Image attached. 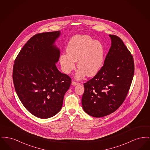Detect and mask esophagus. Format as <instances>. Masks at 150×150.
Wrapping results in <instances>:
<instances>
[{
    "label": "esophagus",
    "mask_w": 150,
    "mask_h": 150,
    "mask_svg": "<svg viewBox=\"0 0 150 150\" xmlns=\"http://www.w3.org/2000/svg\"><path fill=\"white\" fill-rule=\"evenodd\" d=\"M79 84V83H78V82H75V81H72L71 84L72 86H77V85H78Z\"/></svg>",
    "instance_id": "obj_1"
}]
</instances>
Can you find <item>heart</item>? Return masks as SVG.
<instances>
[{
	"mask_svg": "<svg viewBox=\"0 0 150 150\" xmlns=\"http://www.w3.org/2000/svg\"><path fill=\"white\" fill-rule=\"evenodd\" d=\"M67 53H62L59 62L62 71L69 74L75 68L76 62L78 70L76 78L80 79L86 75L94 76L102 66L105 58L103 44L93 40L89 36L77 35L70 40L66 47Z\"/></svg>",
	"mask_w": 150,
	"mask_h": 150,
	"instance_id": "heart-1",
	"label": "heart"
}]
</instances>
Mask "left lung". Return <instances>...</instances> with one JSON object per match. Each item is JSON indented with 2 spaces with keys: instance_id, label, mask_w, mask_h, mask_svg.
<instances>
[{
  "instance_id": "left-lung-1",
  "label": "left lung",
  "mask_w": 150,
  "mask_h": 150,
  "mask_svg": "<svg viewBox=\"0 0 150 150\" xmlns=\"http://www.w3.org/2000/svg\"><path fill=\"white\" fill-rule=\"evenodd\" d=\"M111 46L103 66L84 84L81 103L88 114L101 117L115 112L125 99L134 72L133 57L121 39L109 35Z\"/></svg>"
}]
</instances>
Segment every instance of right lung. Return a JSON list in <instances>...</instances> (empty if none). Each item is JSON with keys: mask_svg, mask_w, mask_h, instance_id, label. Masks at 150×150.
I'll list each match as a JSON object with an SVG mask.
<instances>
[{"mask_svg": "<svg viewBox=\"0 0 150 150\" xmlns=\"http://www.w3.org/2000/svg\"><path fill=\"white\" fill-rule=\"evenodd\" d=\"M59 31L36 34L23 47L14 61L13 81L22 105L40 119L61 110L71 79L57 69L60 51L54 44Z\"/></svg>", "mask_w": 150, "mask_h": 150, "instance_id": "obj_1", "label": "right lung"}]
</instances>
